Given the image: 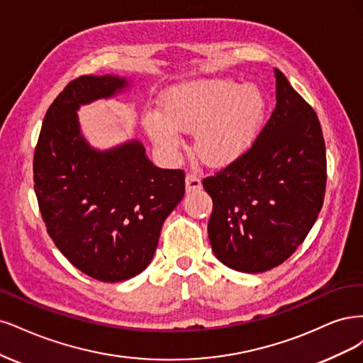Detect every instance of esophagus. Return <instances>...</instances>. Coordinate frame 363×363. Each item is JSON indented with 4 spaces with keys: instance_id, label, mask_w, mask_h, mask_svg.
Segmentation results:
<instances>
[{
    "instance_id": "34e87169",
    "label": "esophagus",
    "mask_w": 363,
    "mask_h": 363,
    "mask_svg": "<svg viewBox=\"0 0 363 363\" xmlns=\"http://www.w3.org/2000/svg\"><path fill=\"white\" fill-rule=\"evenodd\" d=\"M201 186H202V182H201V178H199L197 173H189V174H186V178H185L186 193L201 190Z\"/></svg>"
}]
</instances>
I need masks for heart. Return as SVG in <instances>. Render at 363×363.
I'll return each instance as SVG.
<instances>
[{"mask_svg":"<svg viewBox=\"0 0 363 363\" xmlns=\"http://www.w3.org/2000/svg\"><path fill=\"white\" fill-rule=\"evenodd\" d=\"M264 114L265 98L259 87L214 78L169 89L161 98V114L146 113L143 125L152 142L169 154L179 149L178 133H196L199 160L220 167L250 147Z\"/></svg>","mask_w":363,"mask_h":363,"instance_id":"1","label":"heart"}]
</instances>
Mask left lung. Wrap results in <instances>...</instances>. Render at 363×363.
<instances>
[{
    "instance_id": "left-lung-1",
    "label": "left lung",
    "mask_w": 363,
    "mask_h": 363,
    "mask_svg": "<svg viewBox=\"0 0 363 363\" xmlns=\"http://www.w3.org/2000/svg\"><path fill=\"white\" fill-rule=\"evenodd\" d=\"M276 107L241 157L203 179L213 199L208 237L232 270L262 273L305 241L324 202L327 161L311 105L274 69Z\"/></svg>"
}]
</instances>
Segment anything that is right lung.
Segmentation results:
<instances>
[{
    "mask_svg": "<svg viewBox=\"0 0 363 363\" xmlns=\"http://www.w3.org/2000/svg\"><path fill=\"white\" fill-rule=\"evenodd\" d=\"M128 86L113 75L69 83L45 114L34 150V191L50 237L65 258L101 282H122L154 258L167 216L185 194L181 169H160L128 142L90 147L79 133V105Z\"/></svg>",
    "mask_w": 363,
    "mask_h": 363,
    "instance_id": "1",
    "label": "right lung"
}]
</instances>
